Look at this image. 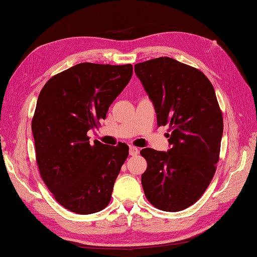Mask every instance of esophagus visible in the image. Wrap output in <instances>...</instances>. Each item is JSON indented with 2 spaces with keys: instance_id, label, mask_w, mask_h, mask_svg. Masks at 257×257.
<instances>
[{
  "instance_id": "34e87169",
  "label": "esophagus",
  "mask_w": 257,
  "mask_h": 257,
  "mask_svg": "<svg viewBox=\"0 0 257 257\" xmlns=\"http://www.w3.org/2000/svg\"><path fill=\"white\" fill-rule=\"evenodd\" d=\"M139 154V149L135 148V146H130V155L135 156Z\"/></svg>"
}]
</instances>
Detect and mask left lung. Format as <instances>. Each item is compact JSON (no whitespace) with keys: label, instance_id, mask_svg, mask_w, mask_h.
Returning a JSON list of instances; mask_svg holds the SVG:
<instances>
[{"label":"left lung","instance_id":"obj_1","mask_svg":"<svg viewBox=\"0 0 257 257\" xmlns=\"http://www.w3.org/2000/svg\"><path fill=\"white\" fill-rule=\"evenodd\" d=\"M134 71L153 102L158 125L172 128L169 151H141L148 162L145 196L156 208L179 212L203 195L216 171L223 116L215 91L200 70L171 57L138 63Z\"/></svg>","mask_w":257,"mask_h":257}]
</instances>
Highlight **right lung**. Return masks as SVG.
Here are the masks:
<instances>
[{
	"mask_svg": "<svg viewBox=\"0 0 257 257\" xmlns=\"http://www.w3.org/2000/svg\"><path fill=\"white\" fill-rule=\"evenodd\" d=\"M133 66L80 63L51 77L32 119L42 180L63 207L82 215L102 211L128 155V146L90 143L87 132L106 117Z\"/></svg>",
	"mask_w": 257,
	"mask_h": 257,
	"instance_id": "1",
	"label": "right lung"
}]
</instances>
